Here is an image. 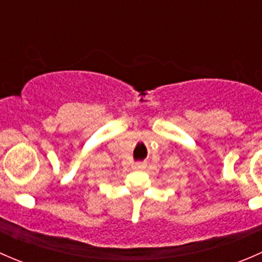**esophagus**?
<instances>
[{
	"label": "esophagus",
	"instance_id": "esophagus-1",
	"mask_svg": "<svg viewBox=\"0 0 262 262\" xmlns=\"http://www.w3.org/2000/svg\"><path fill=\"white\" fill-rule=\"evenodd\" d=\"M133 167L136 168V170H138V171H141V170H144V168H146V163H143V162L134 163V166H133Z\"/></svg>",
	"mask_w": 262,
	"mask_h": 262
}]
</instances>
